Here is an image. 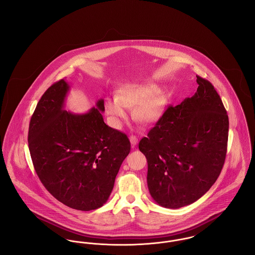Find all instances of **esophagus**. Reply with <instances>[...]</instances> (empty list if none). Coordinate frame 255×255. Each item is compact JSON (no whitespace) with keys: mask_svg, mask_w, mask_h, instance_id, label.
I'll list each match as a JSON object with an SVG mask.
<instances>
[{"mask_svg":"<svg viewBox=\"0 0 255 255\" xmlns=\"http://www.w3.org/2000/svg\"><path fill=\"white\" fill-rule=\"evenodd\" d=\"M129 141H130L131 146L135 147L137 145V143H138V138L136 136H134V135H130L129 136Z\"/></svg>","mask_w":255,"mask_h":255,"instance_id":"obj_1","label":"esophagus"}]
</instances>
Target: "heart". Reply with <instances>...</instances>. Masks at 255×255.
I'll list each match as a JSON object with an SVG mask.
<instances>
[{
    "instance_id": "b5f03b06",
    "label": "heart",
    "mask_w": 255,
    "mask_h": 255,
    "mask_svg": "<svg viewBox=\"0 0 255 255\" xmlns=\"http://www.w3.org/2000/svg\"><path fill=\"white\" fill-rule=\"evenodd\" d=\"M160 89L152 83L128 84L114 98H109L106 109L115 128H121L128 119L127 108H136V116L143 123L151 124L160 119L163 102L158 96Z\"/></svg>"
}]
</instances>
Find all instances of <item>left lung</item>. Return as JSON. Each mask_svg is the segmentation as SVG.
I'll list each match as a JSON object with an SVG mask.
<instances>
[{"mask_svg":"<svg viewBox=\"0 0 255 255\" xmlns=\"http://www.w3.org/2000/svg\"><path fill=\"white\" fill-rule=\"evenodd\" d=\"M199 87L180 105L170 106L141 139L151 198L180 208L201 198L221 174L227 155L228 116L214 86L197 76Z\"/></svg>","mask_w":255,"mask_h":255,"instance_id":"8db88e82","label":"left lung"}]
</instances>
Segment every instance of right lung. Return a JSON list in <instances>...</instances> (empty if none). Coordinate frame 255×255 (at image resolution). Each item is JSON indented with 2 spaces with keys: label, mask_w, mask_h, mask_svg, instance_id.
Here are the masks:
<instances>
[{
  "label": "right lung",
  "mask_w": 255,
  "mask_h": 255,
  "mask_svg": "<svg viewBox=\"0 0 255 255\" xmlns=\"http://www.w3.org/2000/svg\"><path fill=\"white\" fill-rule=\"evenodd\" d=\"M69 89L60 80L41 97L29 122L28 148L42 184L54 198L90 211L108 201L130 142L104 122L103 99L83 114L65 110Z\"/></svg>",
  "instance_id": "obj_1"
}]
</instances>
